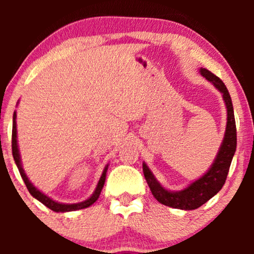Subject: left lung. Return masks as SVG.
I'll return each instance as SVG.
<instances>
[{"label":"left lung","mask_w":254,"mask_h":254,"mask_svg":"<svg viewBox=\"0 0 254 254\" xmlns=\"http://www.w3.org/2000/svg\"><path fill=\"white\" fill-rule=\"evenodd\" d=\"M199 72L222 93V98L227 107L226 132H224L223 141L217 155L215 157V161L212 162L205 174H203L199 179L194 180L182 191L166 190L164 186L157 182L149 167L143 162L145 180L157 202L171 208L182 209V210H193V209L199 208L222 189L228 176L235 149H237V127H235L234 110H233L232 99H230L228 89L222 81L208 69L200 68Z\"/></svg>","instance_id":"1"}]
</instances>
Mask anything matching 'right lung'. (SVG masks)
Wrapping results in <instances>:
<instances>
[{
	"label": "right lung",
	"mask_w": 254,
	"mask_h": 254,
	"mask_svg": "<svg viewBox=\"0 0 254 254\" xmlns=\"http://www.w3.org/2000/svg\"><path fill=\"white\" fill-rule=\"evenodd\" d=\"M15 119H16V113L14 112V115H13V131H11V150H13V157H14V161H15V164L17 166V170H19L20 174H21V178L24 179L26 188H27V190L30 191V193L32 194V196L36 198V199L39 200V202H42L45 206H48L49 209H51V210H54L56 212L75 211V210H80V209L88 208V206L92 205V204L98 199L99 196H100V192H101V190H103L105 180H106V172H107V168H109V165L105 166L103 174H101L97 188H95V191L93 192V194L88 198V199L83 200V202H80V203H75V204L58 203V202H56V200H54L52 198L48 197L46 194H44L43 192H40L39 190H38L36 186H34L33 184L30 182V179H28L27 176H26L24 168H22V165H21V159H20L19 147H17L16 121H15Z\"/></svg>",
	"instance_id": "obj_1"
}]
</instances>
